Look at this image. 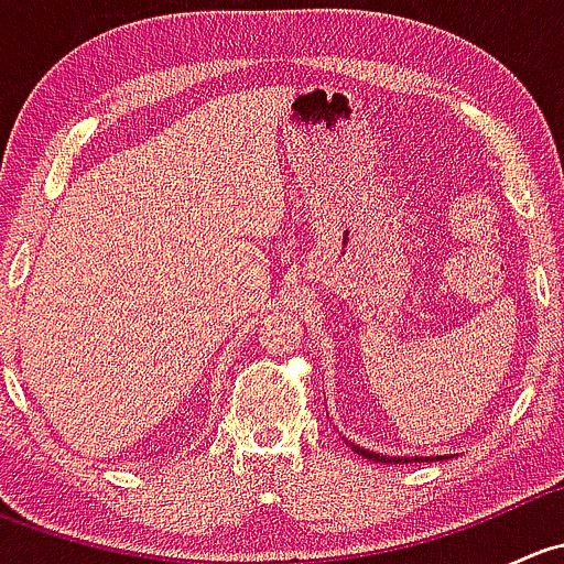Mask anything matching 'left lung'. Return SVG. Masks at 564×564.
I'll return each instance as SVG.
<instances>
[{
	"label": "left lung",
	"instance_id": "left-lung-1",
	"mask_svg": "<svg viewBox=\"0 0 564 564\" xmlns=\"http://www.w3.org/2000/svg\"><path fill=\"white\" fill-rule=\"evenodd\" d=\"M349 447L351 451L357 453V456H366V458H371V460H377V464H417V460H434V458H423V456H398V458H392V456H379V453H373V451H362V447H357L355 442H349ZM436 458H447V456H436Z\"/></svg>",
	"mask_w": 564,
	"mask_h": 564
}]
</instances>
